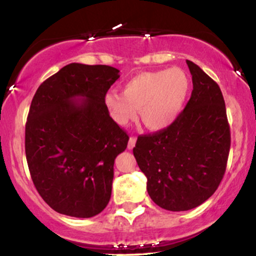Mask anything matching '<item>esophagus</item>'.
<instances>
[{
  "label": "esophagus",
  "instance_id": "esophagus-1",
  "mask_svg": "<svg viewBox=\"0 0 256 256\" xmlns=\"http://www.w3.org/2000/svg\"><path fill=\"white\" fill-rule=\"evenodd\" d=\"M136 142H137V138H136V137H130V139H128V150H132V148H134Z\"/></svg>",
  "mask_w": 256,
  "mask_h": 256
}]
</instances>
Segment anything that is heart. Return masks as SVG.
<instances>
[{"mask_svg":"<svg viewBox=\"0 0 256 256\" xmlns=\"http://www.w3.org/2000/svg\"><path fill=\"white\" fill-rule=\"evenodd\" d=\"M190 92V79L183 70L144 72L128 80L122 94L110 92L104 102L117 124L128 125L139 117L145 128L162 131L176 120Z\"/></svg>","mask_w":256,"mask_h":256,"instance_id":"1","label":"heart"}]
</instances>
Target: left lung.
<instances>
[{"label":"left lung","mask_w":256,"mask_h":256,"mask_svg":"<svg viewBox=\"0 0 256 256\" xmlns=\"http://www.w3.org/2000/svg\"><path fill=\"white\" fill-rule=\"evenodd\" d=\"M186 64L192 92L186 108L166 130L139 136L134 148L151 200L170 212L196 208L216 192L230 148L221 90L196 64Z\"/></svg>","instance_id":"obj_1"}]
</instances>
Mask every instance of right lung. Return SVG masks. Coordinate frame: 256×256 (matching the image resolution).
Wrapping results in <instances>:
<instances>
[{"mask_svg": "<svg viewBox=\"0 0 256 256\" xmlns=\"http://www.w3.org/2000/svg\"><path fill=\"white\" fill-rule=\"evenodd\" d=\"M119 70L70 64L38 86L26 122V158L44 202L87 218L111 198L113 166L128 136L110 117L104 98Z\"/></svg>", "mask_w": 256, "mask_h": 256, "instance_id": "1", "label": "right lung"}]
</instances>
